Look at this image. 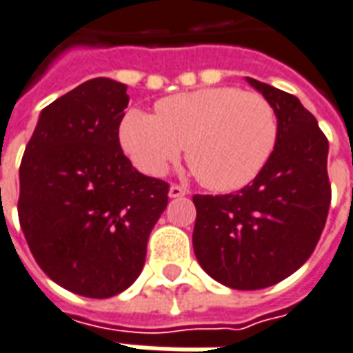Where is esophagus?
<instances>
[{
  "instance_id": "obj_1",
  "label": "esophagus",
  "mask_w": 353,
  "mask_h": 353,
  "mask_svg": "<svg viewBox=\"0 0 353 353\" xmlns=\"http://www.w3.org/2000/svg\"><path fill=\"white\" fill-rule=\"evenodd\" d=\"M184 195H188V192L184 190V188L176 186V184H171V188H169V197L179 199V197H184Z\"/></svg>"
}]
</instances>
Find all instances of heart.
<instances>
[{"label":"heart","mask_w":353,"mask_h":353,"mask_svg":"<svg viewBox=\"0 0 353 353\" xmlns=\"http://www.w3.org/2000/svg\"><path fill=\"white\" fill-rule=\"evenodd\" d=\"M119 141L134 165L160 176L186 145L188 163L216 192L248 186L274 152L277 115L259 92L205 87L160 100L156 115L124 113Z\"/></svg>","instance_id":"1"}]
</instances>
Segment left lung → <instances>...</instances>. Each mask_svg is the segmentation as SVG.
Instances as JSON below:
<instances>
[{"mask_svg":"<svg viewBox=\"0 0 353 353\" xmlns=\"http://www.w3.org/2000/svg\"><path fill=\"white\" fill-rule=\"evenodd\" d=\"M277 115V141L249 186L229 195H195L193 251L212 279L259 290L305 264L331 203L327 139L294 94L245 78Z\"/></svg>","mask_w":353,"mask_h":353,"instance_id":"8db88e82","label":"left lung"}]
</instances>
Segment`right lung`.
<instances>
[{
	"mask_svg": "<svg viewBox=\"0 0 353 353\" xmlns=\"http://www.w3.org/2000/svg\"><path fill=\"white\" fill-rule=\"evenodd\" d=\"M126 85L94 78L46 105L20 165L18 217L42 272L85 298L139 277L169 184L137 171L119 143Z\"/></svg>",
	"mask_w": 353,
	"mask_h": 353,
	"instance_id": "add662e5",
	"label": "right lung"
}]
</instances>
